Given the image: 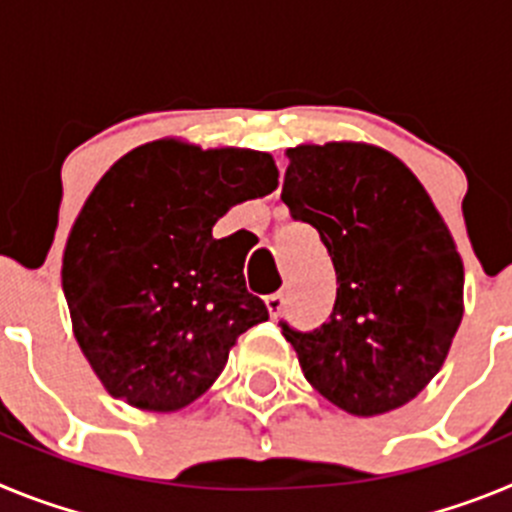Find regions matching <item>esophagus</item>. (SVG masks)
I'll list each match as a JSON object with an SVG mask.
<instances>
[{
    "mask_svg": "<svg viewBox=\"0 0 512 512\" xmlns=\"http://www.w3.org/2000/svg\"><path fill=\"white\" fill-rule=\"evenodd\" d=\"M264 302H266V310H269L271 318H277L279 312L284 310V295H282V292H277V295H269Z\"/></svg>",
    "mask_w": 512,
    "mask_h": 512,
    "instance_id": "1",
    "label": "esophagus"
}]
</instances>
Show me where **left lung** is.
Segmentation results:
<instances>
[{"label": "left lung", "instance_id": "8db88e82", "mask_svg": "<svg viewBox=\"0 0 512 512\" xmlns=\"http://www.w3.org/2000/svg\"><path fill=\"white\" fill-rule=\"evenodd\" d=\"M282 202L312 225L336 269L320 328L282 333L307 382L351 415L413 400L449 354L464 307V266L423 184L364 143L287 151Z\"/></svg>", "mask_w": 512, "mask_h": 512}]
</instances>
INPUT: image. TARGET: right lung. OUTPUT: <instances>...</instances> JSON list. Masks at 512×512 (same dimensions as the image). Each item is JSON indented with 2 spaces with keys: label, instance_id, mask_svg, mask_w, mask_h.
Masks as SVG:
<instances>
[{
  "label": "right lung",
  "instance_id": "add662e5",
  "mask_svg": "<svg viewBox=\"0 0 512 512\" xmlns=\"http://www.w3.org/2000/svg\"><path fill=\"white\" fill-rule=\"evenodd\" d=\"M269 153L156 140L122 156L63 251L74 336L112 397L171 413L220 377L235 338L269 320L243 256L212 225L277 189Z\"/></svg>",
  "mask_w": 512,
  "mask_h": 512
}]
</instances>
